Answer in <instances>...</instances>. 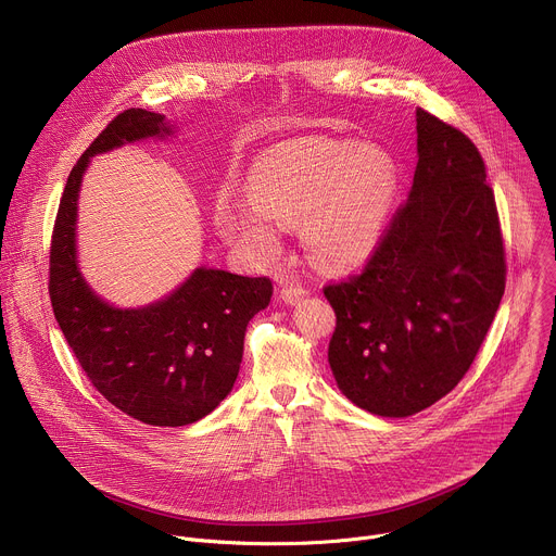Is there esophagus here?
Segmentation results:
<instances>
[{"mask_svg":"<svg viewBox=\"0 0 556 556\" xmlns=\"http://www.w3.org/2000/svg\"><path fill=\"white\" fill-rule=\"evenodd\" d=\"M305 294H307V292H305L303 288H299V286H283L281 292H279V299H281L283 303H288V305H296Z\"/></svg>","mask_w":556,"mask_h":556,"instance_id":"esophagus-1","label":"esophagus"}]
</instances>
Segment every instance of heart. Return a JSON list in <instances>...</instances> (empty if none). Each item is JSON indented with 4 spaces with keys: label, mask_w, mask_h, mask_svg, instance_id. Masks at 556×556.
I'll return each instance as SVG.
<instances>
[{
    "label": "heart",
    "mask_w": 556,
    "mask_h": 556,
    "mask_svg": "<svg viewBox=\"0 0 556 556\" xmlns=\"http://www.w3.org/2000/svg\"><path fill=\"white\" fill-rule=\"evenodd\" d=\"M399 189V169L384 151L303 138L260 155L247 176L249 198L217 195L213 219L224 240L255 264L281 253V226L301 224L312 262L343 273L380 247Z\"/></svg>",
    "instance_id": "heart-1"
}]
</instances>
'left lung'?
Wrapping results in <instances>:
<instances>
[{
  "mask_svg": "<svg viewBox=\"0 0 556 556\" xmlns=\"http://www.w3.org/2000/svg\"><path fill=\"white\" fill-rule=\"evenodd\" d=\"M418 165L365 270L328 286V361L348 399L414 416L468 371L506 286L504 242L482 155L459 129L416 112Z\"/></svg>",
  "mask_w": 556,
  "mask_h": 556,
  "instance_id": "obj_1",
  "label": "left lung"
}]
</instances>
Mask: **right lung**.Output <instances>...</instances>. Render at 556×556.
Returning a JSON list of instances; mask_svg holds the SVG:
<instances>
[{
  "label": "right lung",
  "mask_w": 556,
  "mask_h": 556,
  "mask_svg": "<svg viewBox=\"0 0 556 556\" xmlns=\"http://www.w3.org/2000/svg\"><path fill=\"white\" fill-rule=\"evenodd\" d=\"M174 131L163 114H118L70 172L50 247L54 319L78 365L114 407L153 427L198 422L226 399L240 374L247 326L273 296L268 277L206 266L140 307H116L86 281L78 268L76 217L90 161Z\"/></svg>",
  "instance_id": "right-lung-1"
}]
</instances>
